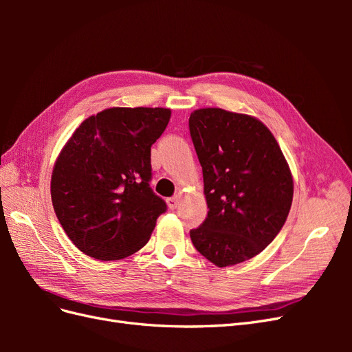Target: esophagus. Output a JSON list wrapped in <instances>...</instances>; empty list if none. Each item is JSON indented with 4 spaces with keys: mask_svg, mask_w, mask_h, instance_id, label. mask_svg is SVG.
<instances>
[{
    "mask_svg": "<svg viewBox=\"0 0 352 352\" xmlns=\"http://www.w3.org/2000/svg\"><path fill=\"white\" fill-rule=\"evenodd\" d=\"M179 202H180V195H175L172 198H167V206H168L170 210H175L179 206Z\"/></svg>",
    "mask_w": 352,
    "mask_h": 352,
    "instance_id": "1",
    "label": "esophagus"
}]
</instances>
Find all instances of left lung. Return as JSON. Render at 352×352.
Returning a JSON list of instances; mask_svg holds the SVG:
<instances>
[{"label":"left lung","mask_w":352,"mask_h":352,"mask_svg":"<svg viewBox=\"0 0 352 352\" xmlns=\"http://www.w3.org/2000/svg\"><path fill=\"white\" fill-rule=\"evenodd\" d=\"M189 132L208 207L204 223L190 230V241L217 267L247 261L278 236L289 214V164L257 117L198 109L189 116Z\"/></svg>","instance_id":"left-lung-1"}]
</instances>
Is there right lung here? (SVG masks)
Listing matches in <instances>:
<instances>
[{
	"label": "right lung",
	"mask_w": 352,
	"mask_h": 352,
	"mask_svg": "<svg viewBox=\"0 0 352 352\" xmlns=\"http://www.w3.org/2000/svg\"><path fill=\"white\" fill-rule=\"evenodd\" d=\"M172 116L113 107L83 120L60 151L51 199L69 239L95 260H122L150 241L166 202L153 192L151 145Z\"/></svg>",
	"instance_id": "1"
}]
</instances>
